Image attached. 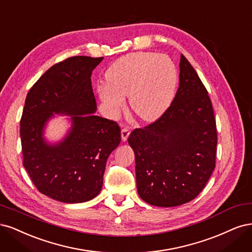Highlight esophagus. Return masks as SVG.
<instances>
[{
	"mask_svg": "<svg viewBox=\"0 0 252 252\" xmlns=\"http://www.w3.org/2000/svg\"><path fill=\"white\" fill-rule=\"evenodd\" d=\"M128 136H129V129L127 127H125L121 129V139H123L124 141H126Z\"/></svg>",
	"mask_w": 252,
	"mask_h": 252,
	"instance_id": "34e87169",
	"label": "esophagus"
}]
</instances>
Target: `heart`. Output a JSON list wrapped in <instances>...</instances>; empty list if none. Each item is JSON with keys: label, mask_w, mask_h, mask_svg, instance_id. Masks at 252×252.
Wrapping results in <instances>:
<instances>
[{"label": "heart", "mask_w": 252, "mask_h": 252, "mask_svg": "<svg viewBox=\"0 0 252 252\" xmlns=\"http://www.w3.org/2000/svg\"><path fill=\"white\" fill-rule=\"evenodd\" d=\"M177 69L166 55L134 52L118 59L105 73L108 86H100L98 94L112 114L123 109L124 97L143 121L157 119L169 107L177 85Z\"/></svg>", "instance_id": "b5f03b06"}]
</instances>
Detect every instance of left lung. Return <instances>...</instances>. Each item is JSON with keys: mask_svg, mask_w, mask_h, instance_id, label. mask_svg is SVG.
Returning <instances> with one entry per match:
<instances>
[{"mask_svg": "<svg viewBox=\"0 0 252 252\" xmlns=\"http://www.w3.org/2000/svg\"><path fill=\"white\" fill-rule=\"evenodd\" d=\"M179 88L155 123L135 128L134 151L139 197L154 206L173 207L196 198L216 166L217 126L212 101L189 62L181 54Z\"/></svg>", "mask_w": 252, "mask_h": 252, "instance_id": "left-lung-1", "label": "left lung"}]
</instances>
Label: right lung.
<instances>
[{"mask_svg": "<svg viewBox=\"0 0 252 252\" xmlns=\"http://www.w3.org/2000/svg\"><path fill=\"white\" fill-rule=\"evenodd\" d=\"M103 58L73 56L54 64L32 87L21 119L24 167L35 188L63 203H83L98 194L105 163L120 143V127L96 116L92 71ZM69 116L71 126L54 144L43 136L55 114Z\"/></svg>", "mask_w": 252, "mask_h": 252, "instance_id": "add662e5", "label": "right lung"}]
</instances>
